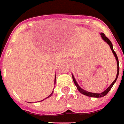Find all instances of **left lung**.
Masks as SVG:
<instances>
[{"instance_id": "1", "label": "left lung", "mask_w": 124, "mask_h": 124, "mask_svg": "<svg viewBox=\"0 0 124 124\" xmlns=\"http://www.w3.org/2000/svg\"><path fill=\"white\" fill-rule=\"evenodd\" d=\"M101 37H102V39L104 40V41H106L107 43L109 45V46H110V48H111V51H112V52H113V53H114V56H115V57H116V61H117V75H116V79L113 81V83H111L110 85L109 86V87L106 90H105L104 92H102V93H91V92H87V91H85V90H84V89H81L79 86V85L78 84V83H77V81H75V79L74 77H73V75H72V78H73V81H74V83L75 85H76V87H77V88H78V91L80 92V93H81L83 95H87V96H89V97H103V96H105L109 92V90L111 89V87H112V86L114 85V84L115 83V82L117 80V77H118V75H119V70H120V67H119V61H118V58H117V56L116 53V52L114 51V49H113V46H112V43H111V41H110V40L107 37H106L103 33H101Z\"/></svg>"}]
</instances>
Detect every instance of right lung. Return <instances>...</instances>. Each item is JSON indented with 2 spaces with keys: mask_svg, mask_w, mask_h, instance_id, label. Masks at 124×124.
<instances>
[{
  "mask_svg": "<svg viewBox=\"0 0 124 124\" xmlns=\"http://www.w3.org/2000/svg\"><path fill=\"white\" fill-rule=\"evenodd\" d=\"M53 92H52V93H51V94H50V95H49V96H48V97H46V98H48V97H49L50 96H51V95L53 94ZM45 99H46V98H45Z\"/></svg>",
  "mask_w": 124,
  "mask_h": 124,
  "instance_id": "right-lung-1",
  "label": "right lung"
}]
</instances>
